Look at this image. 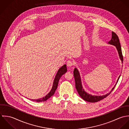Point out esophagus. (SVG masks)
Instances as JSON below:
<instances>
[{
	"mask_svg": "<svg viewBox=\"0 0 129 129\" xmlns=\"http://www.w3.org/2000/svg\"><path fill=\"white\" fill-rule=\"evenodd\" d=\"M73 64H74L73 61H72L71 60H69L67 62V65L68 66H70V67L72 66L73 65Z\"/></svg>",
	"mask_w": 129,
	"mask_h": 129,
	"instance_id": "obj_1",
	"label": "esophagus"
}]
</instances>
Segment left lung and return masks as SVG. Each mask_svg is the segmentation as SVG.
<instances>
[{"instance_id": "8db88e82", "label": "left lung", "mask_w": 129, "mask_h": 129, "mask_svg": "<svg viewBox=\"0 0 129 129\" xmlns=\"http://www.w3.org/2000/svg\"><path fill=\"white\" fill-rule=\"evenodd\" d=\"M108 44L113 45L114 46H115L118 52L119 56V57L122 61V63H123V55H122V49H121V44L120 43L119 39L117 35L114 32H112V38L111 40L108 42ZM74 77L75 79V87L77 89L78 93L79 94L80 96L85 101L89 102H91V103H94V102H97L99 101H101L102 100L104 99V98H106L108 96H109L110 93L112 92V91L114 90L115 87L116 86L117 83L118 82V80L120 78V77L121 75L119 76L118 78L117 81L114 86V87L112 88L111 91H110V93H107L106 95H102V96H95V95H92L91 94H89V93H87L85 91L84 89L83 88V86L82 85V82H81V79L80 77V73L78 70L77 69L75 68L74 70Z\"/></svg>"}]
</instances>
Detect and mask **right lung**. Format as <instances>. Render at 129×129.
<instances>
[{"mask_svg":"<svg viewBox=\"0 0 129 129\" xmlns=\"http://www.w3.org/2000/svg\"><path fill=\"white\" fill-rule=\"evenodd\" d=\"M67 66H66V65L65 64L58 70V71L55 76V79L54 80L53 86H52V88L51 90L50 91V92L48 94H47L45 97H43L42 98L38 99H30V100L32 101H35V102H44V101L47 100L55 93V92L57 88L58 84V82H59L60 78L63 74H64L67 72Z\"/></svg>","mask_w":129,"mask_h":129,"instance_id":"1","label":"right lung"}]
</instances>
